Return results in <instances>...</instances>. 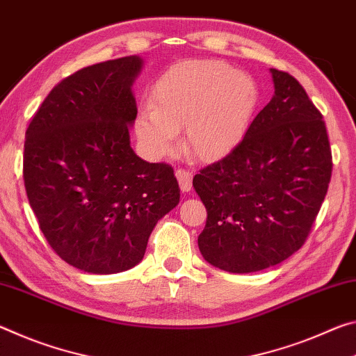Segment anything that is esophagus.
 <instances>
[{
	"label": "esophagus",
	"mask_w": 356,
	"mask_h": 356,
	"mask_svg": "<svg viewBox=\"0 0 356 356\" xmlns=\"http://www.w3.org/2000/svg\"><path fill=\"white\" fill-rule=\"evenodd\" d=\"M175 177H177L178 183H179V188H181L183 192H188L192 188V173L184 170V168H178L177 172H175Z\"/></svg>",
	"instance_id": "34e87169"
}]
</instances>
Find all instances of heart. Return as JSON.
<instances>
[{"label":"heart","instance_id":"obj_1","mask_svg":"<svg viewBox=\"0 0 356 356\" xmlns=\"http://www.w3.org/2000/svg\"><path fill=\"white\" fill-rule=\"evenodd\" d=\"M259 102L255 80L218 60L184 61L161 75L153 106L142 108L136 132L151 156H165L178 145L184 127V148L200 162L229 156L252 121Z\"/></svg>","mask_w":356,"mask_h":356}]
</instances>
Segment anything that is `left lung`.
I'll return each mask as SVG.
<instances>
[{
  "label": "left lung",
  "mask_w": 356,
  "mask_h": 356,
  "mask_svg": "<svg viewBox=\"0 0 356 356\" xmlns=\"http://www.w3.org/2000/svg\"><path fill=\"white\" fill-rule=\"evenodd\" d=\"M271 75L275 96L241 143L192 179L208 214L203 259L240 275L281 264L305 244L333 172L322 113L295 77Z\"/></svg>",
  "instance_id": "left-lung-1"
}]
</instances>
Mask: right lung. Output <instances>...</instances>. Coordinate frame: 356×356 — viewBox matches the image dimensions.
<instances>
[{
	"instance_id": "right-lung-1",
	"label": "right lung",
	"mask_w": 356,
	"mask_h": 356,
	"mask_svg": "<svg viewBox=\"0 0 356 356\" xmlns=\"http://www.w3.org/2000/svg\"><path fill=\"white\" fill-rule=\"evenodd\" d=\"M142 58L124 56L61 80L26 129L23 179L50 248L92 275L140 264L148 238L179 202L172 165L131 148V86Z\"/></svg>"
}]
</instances>
